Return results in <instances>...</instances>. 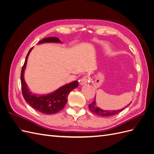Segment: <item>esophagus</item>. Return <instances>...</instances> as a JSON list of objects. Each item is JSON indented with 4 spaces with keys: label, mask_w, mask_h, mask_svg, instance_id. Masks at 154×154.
I'll use <instances>...</instances> for the list:
<instances>
[{
    "label": "esophagus",
    "mask_w": 154,
    "mask_h": 154,
    "mask_svg": "<svg viewBox=\"0 0 154 154\" xmlns=\"http://www.w3.org/2000/svg\"><path fill=\"white\" fill-rule=\"evenodd\" d=\"M88 81V79L86 76H84L80 81V84L81 85H84V84H86Z\"/></svg>",
    "instance_id": "1"
}]
</instances>
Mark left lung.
<instances>
[{"label":"left lung","mask_w":154,"mask_h":154,"mask_svg":"<svg viewBox=\"0 0 154 154\" xmlns=\"http://www.w3.org/2000/svg\"><path fill=\"white\" fill-rule=\"evenodd\" d=\"M131 102L129 104H128V106H129L130 104L131 103ZM125 108H123V109H121L116 110H116L115 111H106V110H103V109H102L99 108V107H98L97 106V103H96V101H95V100H94V101L91 104H89V109H90V110L93 113L95 114V115H98V116H112V115H116V114H118L119 112H120Z\"/></svg>","instance_id":"left-lung-1"}]
</instances>
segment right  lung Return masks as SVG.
Listing matches in <instances>:
<instances>
[{"label": "right lung", "mask_w": 154, "mask_h": 154, "mask_svg": "<svg viewBox=\"0 0 154 154\" xmlns=\"http://www.w3.org/2000/svg\"><path fill=\"white\" fill-rule=\"evenodd\" d=\"M43 43H61V42L56 37H48L42 39L40 42H39L38 44ZM32 48L29 50L27 54L21 71L20 80L23 97L26 102L34 109L45 115H52L60 111L65 106L69 93L73 89L78 87L79 82L77 81H75L59 88L56 91L47 95H37L32 94L29 90V88L24 80V71L26 67L28 56Z\"/></svg>", "instance_id": "obj_1"}]
</instances>
